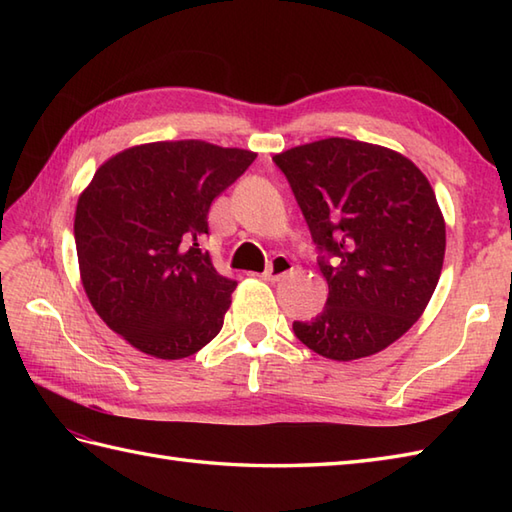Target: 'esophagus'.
<instances>
[{
  "label": "esophagus",
  "instance_id": "34e87169",
  "mask_svg": "<svg viewBox=\"0 0 512 512\" xmlns=\"http://www.w3.org/2000/svg\"><path fill=\"white\" fill-rule=\"evenodd\" d=\"M292 270H295V268H292V262L286 255H275L273 262H270V266L266 268V273L262 277L266 281H270V284H277V281L288 277Z\"/></svg>",
  "mask_w": 512,
  "mask_h": 512
}]
</instances>
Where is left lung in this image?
<instances>
[{
	"instance_id": "8db88e82",
	"label": "left lung",
	"mask_w": 512,
	"mask_h": 512,
	"mask_svg": "<svg viewBox=\"0 0 512 512\" xmlns=\"http://www.w3.org/2000/svg\"><path fill=\"white\" fill-rule=\"evenodd\" d=\"M321 250L330 295L297 339L332 361L398 341L438 286L447 226L427 176L394 149L323 138L273 156Z\"/></svg>"
}]
</instances>
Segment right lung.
Listing matches in <instances>:
<instances>
[{
  "label": "right lung",
  "instance_id": "obj_1",
  "mask_svg": "<svg viewBox=\"0 0 512 512\" xmlns=\"http://www.w3.org/2000/svg\"><path fill=\"white\" fill-rule=\"evenodd\" d=\"M255 151L160 140L105 160L74 213L81 281L96 314L149 356H191L222 330L237 281L200 239L211 202Z\"/></svg>",
  "mask_w": 512,
  "mask_h": 512
}]
</instances>
